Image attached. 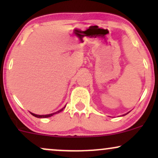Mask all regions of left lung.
<instances>
[{"mask_svg": "<svg viewBox=\"0 0 158 158\" xmlns=\"http://www.w3.org/2000/svg\"><path fill=\"white\" fill-rule=\"evenodd\" d=\"M128 113H129V112H128ZM128 113H127V114H128ZM126 114H124V115H123V116H125V115H126Z\"/></svg>", "mask_w": 158, "mask_h": 158, "instance_id": "obj_1", "label": "left lung"}]
</instances>
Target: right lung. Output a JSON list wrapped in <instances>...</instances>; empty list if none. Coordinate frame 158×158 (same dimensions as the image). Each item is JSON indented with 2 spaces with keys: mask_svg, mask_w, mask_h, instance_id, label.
<instances>
[{
  "mask_svg": "<svg viewBox=\"0 0 158 158\" xmlns=\"http://www.w3.org/2000/svg\"><path fill=\"white\" fill-rule=\"evenodd\" d=\"M64 108H65V106L64 107V108H61V109H60L59 110H58V111L55 112V113H52V114H46V115H38V114H33V113H31V112H30V114H31L32 116H34V117H38V118H47V117H51V116L54 115V114H58V113H59V112L62 111V110L64 109Z\"/></svg>",
  "mask_w": 158,
  "mask_h": 158,
  "instance_id": "1",
  "label": "right lung"
}]
</instances>
